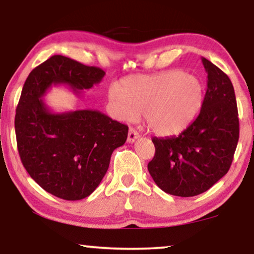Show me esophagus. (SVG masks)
Wrapping results in <instances>:
<instances>
[{
	"mask_svg": "<svg viewBox=\"0 0 254 254\" xmlns=\"http://www.w3.org/2000/svg\"><path fill=\"white\" fill-rule=\"evenodd\" d=\"M138 136H140V134H138V131L135 129V128H129V131H128V136H127V141L129 142V143H133Z\"/></svg>",
	"mask_w": 254,
	"mask_h": 254,
	"instance_id": "34e87169",
	"label": "esophagus"
}]
</instances>
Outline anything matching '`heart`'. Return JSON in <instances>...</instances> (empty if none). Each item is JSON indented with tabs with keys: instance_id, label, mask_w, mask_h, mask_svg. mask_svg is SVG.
Listing matches in <instances>:
<instances>
[{
	"instance_id": "b5f03b06",
	"label": "heart",
	"mask_w": 254,
	"mask_h": 254,
	"mask_svg": "<svg viewBox=\"0 0 254 254\" xmlns=\"http://www.w3.org/2000/svg\"><path fill=\"white\" fill-rule=\"evenodd\" d=\"M109 99L119 119L135 121L144 114L152 133L170 136L183 131L199 113L203 85L196 76L168 70L124 79L121 86H111Z\"/></svg>"
}]
</instances>
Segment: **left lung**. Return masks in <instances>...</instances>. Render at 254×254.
Segmentation results:
<instances>
[{
	"label": "left lung",
	"mask_w": 254,
	"mask_h": 254,
	"mask_svg": "<svg viewBox=\"0 0 254 254\" xmlns=\"http://www.w3.org/2000/svg\"><path fill=\"white\" fill-rule=\"evenodd\" d=\"M207 91L196 119L178 136L154 137L148 170L159 189L176 196L206 192L230 169L239 138L235 90L220 68L202 58Z\"/></svg>",
	"instance_id": "left-lung-1"
}]
</instances>
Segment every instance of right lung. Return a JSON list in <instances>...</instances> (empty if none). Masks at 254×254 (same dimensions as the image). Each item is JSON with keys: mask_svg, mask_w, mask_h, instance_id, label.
Returning a JSON list of instances; mask_svg holds the SVG:
<instances>
[{"mask_svg": "<svg viewBox=\"0 0 254 254\" xmlns=\"http://www.w3.org/2000/svg\"><path fill=\"white\" fill-rule=\"evenodd\" d=\"M104 75L98 67L53 55L24 83L15 117L20 161L41 189L60 199L82 200L97 189L113 150L126 142L128 126L99 111L54 113L43 97L52 85L75 93L91 89Z\"/></svg>", "mask_w": 254, "mask_h": 254, "instance_id": "1", "label": "right lung"}]
</instances>
